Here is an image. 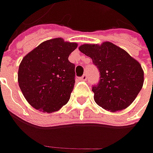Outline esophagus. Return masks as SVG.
Returning a JSON list of instances; mask_svg holds the SVG:
<instances>
[{
	"label": "esophagus",
	"instance_id": "34e87169",
	"mask_svg": "<svg viewBox=\"0 0 153 153\" xmlns=\"http://www.w3.org/2000/svg\"><path fill=\"white\" fill-rule=\"evenodd\" d=\"M88 78V76H87V74H84L82 77H81V80H82V81H86Z\"/></svg>",
	"mask_w": 153,
	"mask_h": 153
}]
</instances>
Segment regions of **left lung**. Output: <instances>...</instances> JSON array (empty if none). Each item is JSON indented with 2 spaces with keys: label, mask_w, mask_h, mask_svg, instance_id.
I'll use <instances>...</instances> for the list:
<instances>
[{
  "label": "left lung",
  "mask_w": 153,
  "mask_h": 153,
  "mask_svg": "<svg viewBox=\"0 0 153 153\" xmlns=\"http://www.w3.org/2000/svg\"><path fill=\"white\" fill-rule=\"evenodd\" d=\"M79 50L91 58L100 71V80L92 88L96 104L112 112L129 106L144 82L140 64L110 42L81 45Z\"/></svg>",
  "instance_id": "obj_1"
}]
</instances>
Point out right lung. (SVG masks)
<instances>
[{
	"label": "right lung",
	"instance_id": "1",
	"mask_svg": "<svg viewBox=\"0 0 153 153\" xmlns=\"http://www.w3.org/2000/svg\"><path fill=\"white\" fill-rule=\"evenodd\" d=\"M76 48V42L59 37L42 42L23 58L18 82L32 107L52 113L69 101L75 85V65L68 58Z\"/></svg>",
	"mask_w": 153,
	"mask_h": 153
}]
</instances>
